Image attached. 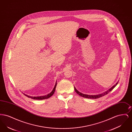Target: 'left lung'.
Listing matches in <instances>:
<instances>
[{
  "instance_id": "8db88e82",
  "label": "left lung",
  "mask_w": 132,
  "mask_h": 132,
  "mask_svg": "<svg viewBox=\"0 0 132 132\" xmlns=\"http://www.w3.org/2000/svg\"><path fill=\"white\" fill-rule=\"evenodd\" d=\"M118 82H117L116 84V85H115L114 86H113L111 88H110L109 90H108L106 92L102 93V94H98V95H88V94H82L81 93L79 92L78 90H77V89L75 87H74V89H75V90L76 93L77 94H79L80 96H81L83 97H85V98H92V99H96V98H100L101 97L104 95H105L106 94H108L110 92H111L112 89H113L114 88H115L116 87V86L117 85Z\"/></svg>"
}]
</instances>
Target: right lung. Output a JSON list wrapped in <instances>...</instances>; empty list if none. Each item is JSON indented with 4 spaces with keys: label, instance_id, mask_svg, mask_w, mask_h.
I'll use <instances>...</instances> for the list:
<instances>
[{
    "label": "right lung",
    "instance_id": "1",
    "mask_svg": "<svg viewBox=\"0 0 132 132\" xmlns=\"http://www.w3.org/2000/svg\"><path fill=\"white\" fill-rule=\"evenodd\" d=\"M57 83H56L55 85V87L53 89L52 91L50 93V94H47L45 96H29L28 95H26V94H24L26 96H27L28 97H29L31 99H33V100H44V99H47L48 98H50V97H51L53 94H54V92H55V88H56V87Z\"/></svg>",
    "mask_w": 132,
    "mask_h": 132
}]
</instances>
